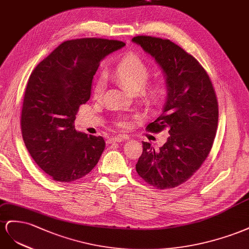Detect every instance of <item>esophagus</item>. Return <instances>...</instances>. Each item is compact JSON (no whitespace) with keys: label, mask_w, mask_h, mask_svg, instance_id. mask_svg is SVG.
Here are the masks:
<instances>
[{"label":"esophagus","mask_w":249,"mask_h":249,"mask_svg":"<svg viewBox=\"0 0 249 249\" xmlns=\"http://www.w3.org/2000/svg\"><path fill=\"white\" fill-rule=\"evenodd\" d=\"M124 139L121 138V137H111L107 140L108 144H112V143H120V142H122Z\"/></svg>","instance_id":"esophagus-1"}]
</instances>
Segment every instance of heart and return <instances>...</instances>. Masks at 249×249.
<instances>
[{
  "label": "heart",
  "instance_id": "heart-1",
  "mask_svg": "<svg viewBox=\"0 0 249 249\" xmlns=\"http://www.w3.org/2000/svg\"><path fill=\"white\" fill-rule=\"evenodd\" d=\"M110 76L116 81L122 83L131 93L137 94L141 101L150 107L159 106L166 97L167 90L162 83L146 85L150 78V69L138 56H127L113 70ZM105 88L106 78L104 75H101L94 85V98H102ZM127 124L128 120L126 117H120L116 120V125L119 127H126Z\"/></svg>",
  "mask_w": 249,
  "mask_h": 249
}]
</instances>
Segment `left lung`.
I'll list each match as a JSON object with an SVG mask.
<instances>
[{
	"mask_svg": "<svg viewBox=\"0 0 249 249\" xmlns=\"http://www.w3.org/2000/svg\"><path fill=\"white\" fill-rule=\"evenodd\" d=\"M132 41L153 56L167 81L164 110L146 130L170 134L159 150L144 142L136 169L150 186L172 189L190 179L211 151L219 117L216 91L199 61L171 40L138 35Z\"/></svg>",
	"mask_w": 249,
	"mask_h": 249,
	"instance_id": "obj_1",
	"label": "left lung"
}]
</instances>
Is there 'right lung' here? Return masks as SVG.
<instances>
[{
  "label": "right lung",
  "instance_id": "obj_1",
  "mask_svg": "<svg viewBox=\"0 0 249 249\" xmlns=\"http://www.w3.org/2000/svg\"><path fill=\"white\" fill-rule=\"evenodd\" d=\"M124 46L120 40L95 37L63 41L31 73L20 117L23 140L52 179H80L100 160L103 138L76 131L74 121L79 106L89 100L100 61Z\"/></svg>",
  "mask_w": 249,
  "mask_h": 249
}]
</instances>
